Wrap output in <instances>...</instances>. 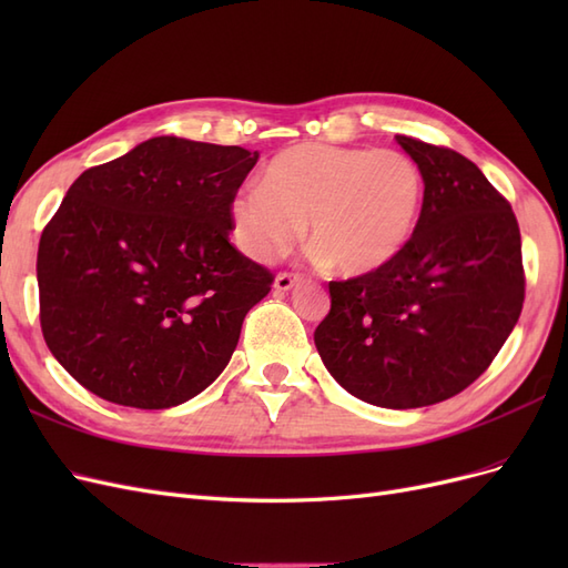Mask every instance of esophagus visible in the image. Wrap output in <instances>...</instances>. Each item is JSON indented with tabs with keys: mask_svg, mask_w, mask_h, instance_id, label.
Wrapping results in <instances>:
<instances>
[{
	"mask_svg": "<svg viewBox=\"0 0 568 568\" xmlns=\"http://www.w3.org/2000/svg\"><path fill=\"white\" fill-rule=\"evenodd\" d=\"M301 282V274L296 272H280L277 277H274V288L277 291H288L291 286H296Z\"/></svg>",
	"mask_w": 568,
	"mask_h": 568,
	"instance_id": "1",
	"label": "esophagus"
}]
</instances>
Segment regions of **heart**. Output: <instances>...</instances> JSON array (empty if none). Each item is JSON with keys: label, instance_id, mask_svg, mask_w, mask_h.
<instances>
[{"label": "heart", "instance_id": "1", "mask_svg": "<svg viewBox=\"0 0 568 568\" xmlns=\"http://www.w3.org/2000/svg\"><path fill=\"white\" fill-rule=\"evenodd\" d=\"M424 203L419 165L400 151L298 144L274 156L265 182L230 201L236 246L272 261L311 220L315 255L348 277L386 267L403 253Z\"/></svg>", "mask_w": 568, "mask_h": 568}]
</instances>
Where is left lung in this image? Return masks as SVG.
Returning <instances> with one entry per match:
<instances>
[{"label":"left lung","instance_id":"left-lung-1","mask_svg":"<svg viewBox=\"0 0 568 568\" xmlns=\"http://www.w3.org/2000/svg\"><path fill=\"white\" fill-rule=\"evenodd\" d=\"M424 175V203L386 267L329 282L315 329L324 367L355 398L412 409L474 384L517 324L526 274L509 201L462 153L398 134Z\"/></svg>","mask_w":568,"mask_h":568}]
</instances>
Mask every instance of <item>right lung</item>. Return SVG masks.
Masks as SVG:
<instances>
[{"label":"right lung","instance_id":"right-lung-1","mask_svg":"<svg viewBox=\"0 0 568 568\" xmlns=\"http://www.w3.org/2000/svg\"><path fill=\"white\" fill-rule=\"evenodd\" d=\"M257 151L153 136L71 184L38 248L47 346L99 398L165 409L209 388L274 274L230 242Z\"/></svg>","mask_w":568,"mask_h":568}]
</instances>
